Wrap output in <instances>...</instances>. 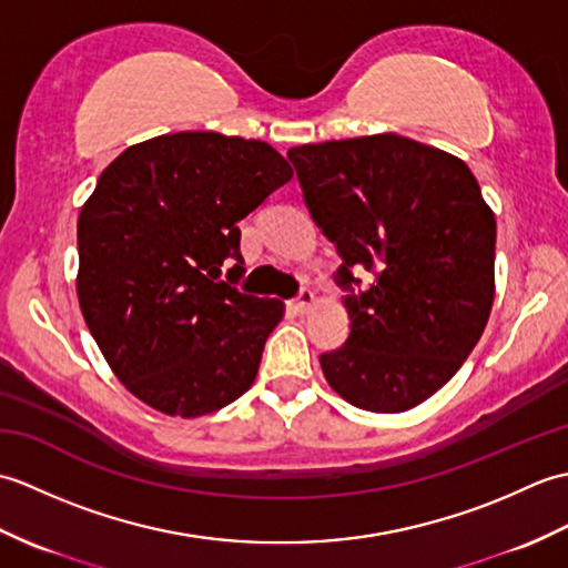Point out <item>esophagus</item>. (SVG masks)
Here are the masks:
<instances>
[{"label":"esophagus","instance_id":"1","mask_svg":"<svg viewBox=\"0 0 568 568\" xmlns=\"http://www.w3.org/2000/svg\"><path fill=\"white\" fill-rule=\"evenodd\" d=\"M293 305L297 312H307L312 305H315V293H312L310 287H303L300 295L293 300Z\"/></svg>","mask_w":568,"mask_h":568}]
</instances>
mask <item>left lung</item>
Masks as SVG:
<instances>
[{
	"label": "left lung",
	"mask_w": 568,
	"mask_h": 568,
	"mask_svg": "<svg viewBox=\"0 0 568 568\" xmlns=\"http://www.w3.org/2000/svg\"><path fill=\"white\" fill-rule=\"evenodd\" d=\"M312 220L342 256L352 332L324 378L371 413H405L452 381L496 295V216L456 155L376 134L287 151ZM356 270L377 281L354 294Z\"/></svg>",
	"instance_id": "8db88e82"
}]
</instances>
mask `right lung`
Returning a JSON list of instances; mask_svg holds the SVG:
<instances>
[{
	"label": "right lung",
	"mask_w": 568,
	"mask_h": 568,
	"mask_svg": "<svg viewBox=\"0 0 568 568\" xmlns=\"http://www.w3.org/2000/svg\"><path fill=\"white\" fill-rule=\"evenodd\" d=\"M293 168L265 141L180 131L129 146L78 216V300L114 376L171 417H202L256 381L283 300L239 293V222Z\"/></svg>",
	"instance_id": "add662e5"
}]
</instances>
